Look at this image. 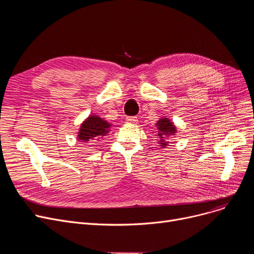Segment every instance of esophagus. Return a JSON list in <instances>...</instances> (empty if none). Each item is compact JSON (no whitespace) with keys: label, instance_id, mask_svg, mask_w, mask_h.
<instances>
[{"label":"esophagus","instance_id":"esophagus-1","mask_svg":"<svg viewBox=\"0 0 254 254\" xmlns=\"http://www.w3.org/2000/svg\"><path fill=\"white\" fill-rule=\"evenodd\" d=\"M127 122L129 124H136L138 122V118L136 116H132V117H127Z\"/></svg>","mask_w":254,"mask_h":254}]
</instances>
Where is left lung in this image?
I'll return each mask as SVG.
<instances>
[{
  "label": "left lung",
  "mask_w": 254,
  "mask_h": 254,
  "mask_svg": "<svg viewBox=\"0 0 254 254\" xmlns=\"http://www.w3.org/2000/svg\"><path fill=\"white\" fill-rule=\"evenodd\" d=\"M156 127L158 129L157 138L159 139V144H161L162 147H165V146H167L168 144L167 138L169 136H173L176 134V127L168 118L159 119L156 123Z\"/></svg>",
  "instance_id": "left-lung-1"
}]
</instances>
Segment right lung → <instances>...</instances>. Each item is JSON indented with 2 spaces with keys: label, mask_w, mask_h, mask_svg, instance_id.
Returning <instances> with one entry per match:
<instances>
[{
  "label": "right lung",
  "mask_w": 254,
  "mask_h": 254,
  "mask_svg": "<svg viewBox=\"0 0 254 254\" xmlns=\"http://www.w3.org/2000/svg\"><path fill=\"white\" fill-rule=\"evenodd\" d=\"M111 125L97 115H90L80 127L78 131V140L84 143H91L99 140L110 131Z\"/></svg>",
  "instance_id": "right-lung-1"
}]
</instances>
